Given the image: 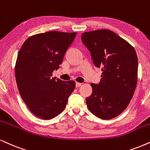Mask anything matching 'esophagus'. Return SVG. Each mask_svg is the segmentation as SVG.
Segmentation results:
<instances>
[{
    "instance_id": "obj_1",
    "label": "esophagus",
    "mask_w": 150,
    "mask_h": 150,
    "mask_svg": "<svg viewBox=\"0 0 150 150\" xmlns=\"http://www.w3.org/2000/svg\"><path fill=\"white\" fill-rule=\"evenodd\" d=\"M81 85V83H79V82H76V87L77 88V87H79Z\"/></svg>"
}]
</instances>
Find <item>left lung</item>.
I'll return each instance as SVG.
<instances>
[{"label":"left lung","mask_w":150,"mask_h":150,"mask_svg":"<svg viewBox=\"0 0 150 150\" xmlns=\"http://www.w3.org/2000/svg\"><path fill=\"white\" fill-rule=\"evenodd\" d=\"M81 41L90 50L95 65L102 67L98 84H91L86 99L89 111L104 120L117 116L127 107L138 80V57L134 47L109 30L86 32Z\"/></svg>","instance_id":"left-lung-1"}]
</instances>
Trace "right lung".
Wrapping results in <instances>:
<instances>
[{
	"instance_id": "add662e5",
	"label": "right lung",
	"mask_w": 150,
	"mask_h": 150,
	"mask_svg": "<svg viewBox=\"0 0 150 150\" xmlns=\"http://www.w3.org/2000/svg\"><path fill=\"white\" fill-rule=\"evenodd\" d=\"M76 33L49 31L26 39L17 56L15 76L21 97L39 118L50 120L66 108L74 81L52 77L63 62Z\"/></svg>"
}]
</instances>
